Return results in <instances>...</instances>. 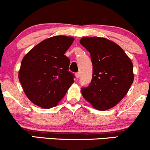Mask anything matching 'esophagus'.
Instances as JSON below:
<instances>
[{
    "label": "esophagus",
    "mask_w": 150,
    "mask_h": 150,
    "mask_svg": "<svg viewBox=\"0 0 150 150\" xmlns=\"http://www.w3.org/2000/svg\"><path fill=\"white\" fill-rule=\"evenodd\" d=\"M75 76H76L77 78H79V77H80V73H75Z\"/></svg>",
    "instance_id": "34e87169"
}]
</instances>
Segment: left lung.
Masks as SVG:
<instances>
[{"instance_id": "obj_1", "label": "left lung", "mask_w": 150, "mask_h": 150, "mask_svg": "<svg viewBox=\"0 0 150 150\" xmlns=\"http://www.w3.org/2000/svg\"><path fill=\"white\" fill-rule=\"evenodd\" d=\"M80 44L90 53L92 79L81 89L82 96L99 111L113 107L126 95L134 80L130 58L116 43L101 37H83Z\"/></svg>"}]
</instances>
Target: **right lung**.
I'll use <instances>...</instances> for the list:
<instances>
[{"mask_svg": "<svg viewBox=\"0 0 150 150\" xmlns=\"http://www.w3.org/2000/svg\"><path fill=\"white\" fill-rule=\"evenodd\" d=\"M74 38L55 36L42 41L22 59L19 80L28 99L37 106L50 108L64 97L74 82L65 56Z\"/></svg>", "mask_w": 150, "mask_h": 150, "instance_id": "obj_1", "label": "right lung"}]
</instances>
